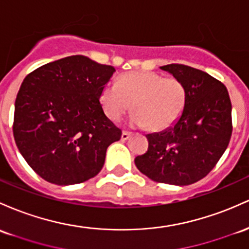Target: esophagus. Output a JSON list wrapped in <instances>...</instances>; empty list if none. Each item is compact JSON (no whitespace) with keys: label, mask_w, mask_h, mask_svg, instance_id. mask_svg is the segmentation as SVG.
<instances>
[{"label":"esophagus","mask_w":249,"mask_h":249,"mask_svg":"<svg viewBox=\"0 0 249 249\" xmlns=\"http://www.w3.org/2000/svg\"><path fill=\"white\" fill-rule=\"evenodd\" d=\"M131 137V133L127 132V131H123L122 133V141H126V139H129Z\"/></svg>","instance_id":"obj_1"}]
</instances>
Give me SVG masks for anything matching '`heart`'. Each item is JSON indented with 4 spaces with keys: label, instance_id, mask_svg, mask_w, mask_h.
Wrapping results in <instances>:
<instances>
[{
    "label": "heart",
    "instance_id": "heart-1",
    "mask_svg": "<svg viewBox=\"0 0 249 249\" xmlns=\"http://www.w3.org/2000/svg\"><path fill=\"white\" fill-rule=\"evenodd\" d=\"M188 92L181 80L163 78L155 72H127L107 84L99 94V102L106 116L117 122L130 110L131 123L162 131L174 125L187 104Z\"/></svg>",
    "mask_w": 249,
    "mask_h": 249
}]
</instances>
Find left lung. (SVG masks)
I'll return each instance as SVG.
<instances>
[{
  "label": "left lung",
  "mask_w": 249,
  "mask_h": 249,
  "mask_svg": "<svg viewBox=\"0 0 249 249\" xmlns=\"http://www.w3.org/2000/svg\"><path fill=\"white\" fill-rule=\"evenodd\" d=\"M160 70L182 81L187 104L174 126L146 136L147 151L135 158V164L152 181L189 185L206 177L228 146L231 98L225 85L203 71L178 64Z\"/></svg>",
  "instance_id": "obj_1"
}]
</instances>
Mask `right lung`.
<instances>
[{
	"label": "right lung",
	"instance_id": "obj_1",
	"mask_svg": "<svg viewBox=\"0 0 249 249\" xmlns=\"http://www.w3.org/2000/svg\"><path fill=\"white\" fill-rule=\"evenodd\" d=\"M114 72L108 65L72 55L24 78L15 100L13 133L26 162L45 181L76 184L102 170L108 145L122 137L99 102Z\"/></svg>",
	"mask_w": 249,
	"mask_h": 249
}]
</instances>
